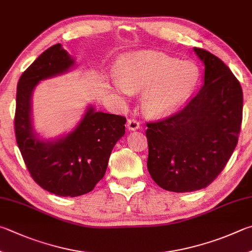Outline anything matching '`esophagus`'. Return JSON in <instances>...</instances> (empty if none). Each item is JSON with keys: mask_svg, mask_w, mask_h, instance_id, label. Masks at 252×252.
Wrapping results in <instances>:
<instances>
[{"mask_svg": "<svg viewBox=\"0 0 252 252\" xmlns=\"http://www.w3.org/2000/svg\"><path fill=\"white\" fill-rule=\"evenodd\" d=\"M126 126H127V129L129 130H138L139 127H140V122L136 120V119H127V121H126Z\"/></svg>", "mask_w": 252, "mask_h": 252, "instance_id": "obj_1", "label": "esophagus"}]
</instances>
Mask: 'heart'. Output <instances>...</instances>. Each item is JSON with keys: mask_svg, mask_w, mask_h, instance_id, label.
Wrapping results in <instances>:
<instances>
[{"mask_svg": "<svg viewBox=\"0 0 252 252\" xmlns=\"http://www.w3.org/2000/svg\"><path fill=\"white\" fill-rule=\"evenodd\" d=\"M118 77L113 86L119 94L129 97L143 90L142 110L148 116H159L191 93L198 80V71L189 63L175 62L162 54L142 52L119 62Z\"/></svg>", "mask_w": 252, "mask_h": 252, "instance_id": "1", "label": "heart"}]
</instances>
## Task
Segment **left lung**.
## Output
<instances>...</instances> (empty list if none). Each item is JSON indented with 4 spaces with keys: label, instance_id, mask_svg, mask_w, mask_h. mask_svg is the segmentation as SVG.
<instances>
[{
    "label": "left lung",
    "instance_id": "left-lung-1",
    "mask_svg": "<svg viewBox=\"0 0 252 252\" xmlns=\"http://www.w3.org/2000/svg\"><path fill=\"white\" fill-rule=\"evenodd\" d=\"M204 85L186 106L146 123L148 170L163 189H205L225 168L238 143L242 121L240 82L220 59L203 48Z\"/></svg>",
    "mask_w": 252,
    "mask_h": 252
}]
</instances>
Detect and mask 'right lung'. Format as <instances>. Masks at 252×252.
Returning <instances> with one entry per match:
<instances>
[{
  "instance_id": "obj_1",
  "label": "right lung",
  "mask_w": 252,
  "mask_h": 252,
  "mask_svg": "<svg viewBox=\"0 0 252 252\" xmlns=\"http://www.w3.org/2000/svg\"><path fill=\"white\" fill-rule=\"evenodd\" d=\"M75 61L61 44L40 55L17 82L14 129L18 149L37 184L63 197L89 193L104 176L111 151L126 133V119L89 107L74 131L55 142L39 141L31 121L32 91L40 80L67 71Z\"/></svg>"
}]
</instances>
